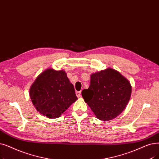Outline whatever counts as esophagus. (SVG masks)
<instances>
[{"mask_svg":"<svg viewBox=\"0 0 159 159\" xmlns=\"http://www.w3.org/2000/svg\"><path fill=\"white\" fill-rule=\"evenodd\" d=\"M76 95H77V96L79 98H80V97H81V92L80 91H79V92L77 91V92H76Z\"/></svg>","mask_w":159,"mask_h":159,"instance_id":"34e87169","label":"esophagus"}]
</instances>
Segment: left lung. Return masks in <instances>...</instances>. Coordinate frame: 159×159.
<instances>
[{"label":"left lung","mask_w":159,"mask_h":159,"mask_svg":"<svg viewBox=\"0 0 159 159\" xmlns=\"http://www.w3.org/2000/svg\"><path fill=\"white\" fill-rule=\"evenodd\" d=\"M131 95L129 80L114 69L108 67L91 75L90 85L82 96L97 118L112 120L125 108Z\"/></svg>","instance_id":"1"}]
</instances>
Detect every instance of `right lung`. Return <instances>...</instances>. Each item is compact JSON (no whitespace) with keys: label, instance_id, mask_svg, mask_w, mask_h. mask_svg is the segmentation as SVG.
Wrapping results in <instances>:
<instances>
[{"label":"right lung","instance_id":"obj_1","mask_svg":"<svg viewBox=\"0 0 159 159\" xmlns=\"http://www.w3.org/2000/svg\"><path fill=\"white\" fill-rule=\"evenodd\" d=\"M29 92L38 111L51 119L59 118L77 99L64 70L47 69L36 78Z\"/></svg>","mask_w":159,"mask_h":159}]
</instances>
